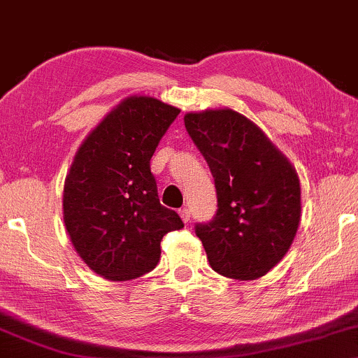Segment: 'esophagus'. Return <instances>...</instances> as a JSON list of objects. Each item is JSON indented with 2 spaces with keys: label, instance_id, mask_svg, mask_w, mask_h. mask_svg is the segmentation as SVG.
Returning <instances> with one entry per match:
<instances>
[{
  "label": "esophagus",
  "instance_id": "34e87169",
  "mask_svg": "<svg viewBox=\"0 0 358 358\" xmlns=\"http://www.w3.org/2000/svg\"><path fill=\"white\" fill-rule=\"evenodd\" d=\"M178 213H180V217H182V220H183L185 223L190 222V210H188V208H182Z\"/></svg>",
  "mask_w": 358,
  "mask_h": 358
}]
</instances>
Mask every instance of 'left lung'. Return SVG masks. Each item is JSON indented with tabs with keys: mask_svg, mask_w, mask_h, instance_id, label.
Returning a JSON list of instances; mask_svg holds the SVG:
<instances>
[{
	"mask_svg": "<svg viewBox=\"0 0 358 358\" xmlns=\"http://www.w3.org/2000/svg\"><path fill=\"white\" fill-rule=\"evenodd\" d=\"M185 128L215 178L218 210L196 223L210 265L253 280L285 257L300 223V180L255 123L230 108L185 115Z\"/></svg>",
	"mask_w": 358,
	"mask_h": 358,
	"instance_id": "left-lung-1",
	"label": "left lung"
}]
</instances>
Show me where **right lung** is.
<instances>
[{
  "label": "right lung",
  "instance_id": "1",
  "mask_svg": "<svg viewBox=\"0 0 358 358\" xmlns=\"http://www.w3.org/2000/svg\"><path fill=\"white\" fill-rule=\"evenodd\" d=\"M180 110L152 96H128L85 138L64 180L63 220L76 253L94 273L131 280L160 260V242L183 228L158 200L150 170Z\"/></svg>",
  "mask_w": 358,
  "mask_h": 358
}]
</instances>
